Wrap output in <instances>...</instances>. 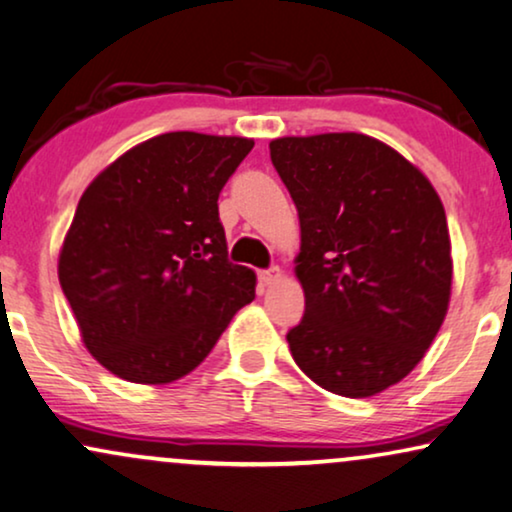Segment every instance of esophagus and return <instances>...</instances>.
I'll list each match as a JSON object with an SVG mask.
<instances>
[{"label": "esophagus", "instance_id": "34e87169", "mask_svg": "<svg viewBox=\"0 0 512 512\" xmlns=\"http://www.w3.org/2000/svg\"><path fill=\"white\" fill-rule=\"evenodd\" d=\"M283 278V271L278 267H271L267 271H260V281L264 283V286H276L278 281Z\"/></svg>", "mask_w": 512, "mask_h": 512}]
</instances>
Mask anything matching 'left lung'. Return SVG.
I'll return each mask as SVG.
<instances>
[{
    "label": "left lung",
    "mask_w": 512,
    "mask_h": 512,
    "mask_svg": "<svg viewBox=\"0 0 512 512\" xmlns=\"http://www.w3.org/2000/svg\"><path fill=\"white\" fill-rule=\"evenodd\" d=\"M271 163L300 217V371L340 397H373L425 357L449 312L451 238L430 179L357 132L281 137Z\"/></svg>",
    "instance_id": "obj_1"
}]
</instances>
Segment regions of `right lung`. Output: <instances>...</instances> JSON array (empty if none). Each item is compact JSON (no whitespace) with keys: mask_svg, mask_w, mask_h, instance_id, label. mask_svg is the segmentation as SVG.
<instances>
[{"mask_svg":"<svg viewBox=\"0 0 512 512\" xmlns=\"http://www.w3.org/2000/svg\"><path fill=\"white\" fill-rule=\"evenodd\" d=\"M252 146L167 132L122 153L82 193L58 281L87 352L118 378H184L255 300V271L226 260L217 210Z\"/></svg>","mask_w":512,"mask_h":512,"instance_id":"add662e5","label":"right lung"}]
</instances>
